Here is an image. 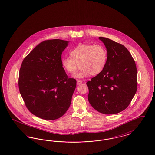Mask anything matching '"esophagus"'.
Masks as SVG:
<instances>
[{"label": "esophagus", "instance_id": "obj_1", "mask_svg": "<svg viewBox=\"0 0 155 155\" xmlns=\"http://www.w3.org/2000/svg\"><path fill=\"white\" fill-rule=\"evenodd\" d=\"M77 84H78V85H80L81 83H82V80H77Z\"/></svg>", "mask_w": 155, "mask_h": 155}]
</instances>
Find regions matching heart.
<instances>
[{
	"label": "heart",
	"instance_id": "heart-1",
	"mask_svg": "<svg viewBox=\"0 0 155 155\" xmlns=\"http://www.w3.org/2000/svg\"><path fill=\"white\" fill-rule=\"evenodd\" d=\"M71 56L61 59L63 68L73 74L80 65V70L74 75L75 78H84L100 73L107 61V51L101 44H80L70 52Z\"/></svg>",
	"mask_w": 155,
	"mask_h": 155
}]
</instances>
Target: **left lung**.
Returning a JSON list of instances; mask_svg holds the SVG:
<instances>
[{"instance_id": "1", "label": "left lung", "mask_w": 155, "mask_h": 155, "mask_svg": "<svg viewBox=\"0 0 155 155\" xmlns=\"http://www.w3.org/2000/svg\"><path fill=\"white\" fill-rule=\"evenodd\" d=\"M99 39L107 48V61L103 70L87 82L88 100L99 112L118 114L129 106L136 93V65L122 44L105 37Z\"/></svg>"}]
</instances>
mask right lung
<instances>
[{"instance_id": "obj_1", "label": "right lung", "mask_w": 155, "mask_h": 155, "mask_svg": "<svg viewBox=\"0 0 155 155\" xmlns=\"http://www.w3.org/2000/svg\"><path fill=\"white\" fill-rule=\"evenodd\" d=\"M68 41L60 39L40 43L23 60L19 70V92L28 110L38 118L62 117L71 102L77 81L68 78L62 54Z\"/></svg>"}]
</instances>
